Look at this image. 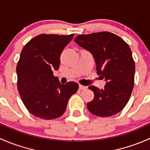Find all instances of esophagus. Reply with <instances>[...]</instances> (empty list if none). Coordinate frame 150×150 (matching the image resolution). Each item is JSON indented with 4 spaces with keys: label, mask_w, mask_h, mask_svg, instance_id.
<instances>
[{
    "label": "esophagus",
    "mask_w": 150,
    "mask_h": 150,
    "mask_svg": "<svg viewBox=\"0 0 150 150\" xmlns=\"http://www.w3.org/2000/svg\"><path fill=\"white\" fill-rule=\"evenodd\" d=\"M79 88L80 90H82V89H86V86H83V85H81V84H80L79 86Z\"/></svg>",
    "instance_id": "34e87169"
}]
</instances>
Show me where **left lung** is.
Instances as JSON below:
<instances>
[{
  "mask_svg": "<svg viewBox=\"0 0 150 150\" xmlns=\"http://www.w3.org/2000/svg\"><path fill=\"white\" fill-rule=\"evenodd\" d=\"M74 40L92 54L97 74L107 81L104 89L89 86L95 96L88 110L100 117L115 115L126 105L134 85L135 63L129 45L108 32L79 35Z\"/></svg>",
  "mask_w": 150,
  "mask_h": 150,
  "instance_id": "8db88e82",
  "label": "left lung"
}]
</instances>
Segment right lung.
I'll return each mask as SVG.
<instances>
[{"label":"right lung","mask_w":150,"mask_h":150,"mask_svg":"<svg viewBox=\"0 0 150 150\" xmlns=\"http://www.w3.org/2000/svg\"><path fill=\"white\" fill-rule=\"evenodd\" d=\"M74 35L42 34L21 50L16 66L18 91L29 112L38 118L51 120L61 116L69 98L78 90L77 83L61 84L52 71L59 68L60 56Z\"/></svg>","instance_id":"obj_1"}]
</instances>
